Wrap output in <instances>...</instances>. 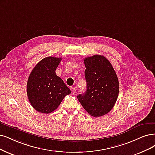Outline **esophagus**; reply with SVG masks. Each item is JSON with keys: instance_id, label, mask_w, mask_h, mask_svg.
<instances>
[{"instance_id": "obj_1", "label": "esophagus", "mask_w": 155, "mask_h": 155, "mask_svg": "<svg viewBox=\"0 0 155 155\" xmlns=\"http://www.w3.org/2000/svg\"><path fill=\"white\" fill-rule=\"evenodd\" d=\"M71 93H74L76 92V89H75V87H71Z\"/></svg>"}]
</instances>
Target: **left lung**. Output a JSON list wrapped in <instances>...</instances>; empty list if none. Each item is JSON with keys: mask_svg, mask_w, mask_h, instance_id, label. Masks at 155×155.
Instances as JSON below:
<instances>
[{"mask_svg": "<svg viewBox=\"0 0 155 155\" xmlns=\"http://www.w3.org/2000/svg\"><path fill=\"white\" fill-rule=\"evenodd\" d=\"M85 78L87 90L77 98L91 116L100 117L109 112L119 94V81L116 71L107 58L100 55L86 57Z\"/></svg>", "mask_w": 155, "mask_h": 155, "instance_id": "1", "label": "left lung"}]
</instances>
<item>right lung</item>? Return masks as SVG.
I'll list each match as a JSON object with an SVG mask.
<instances>
[{
    "instance_id": "1",
    "label": "right lung",
    "mask_w": 155,
    "mask_h": 155,
    "mask_svg": "<svg viewBox=\"0 0 155 155\" xmlns=\"http://www.w3.org/2000/svg\"><path fill=\"white\" fill-rule=\"evenodd\" d=\"M61 59V57H45L34 68L28 77L27 96L38 112L51 113L59 106L66 95L71 93L70 89L55 73Z\"/></svg>"
}]
</instances>
